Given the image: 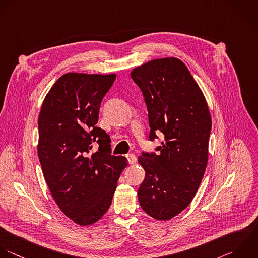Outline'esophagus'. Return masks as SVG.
I'll return each instance as SVG.
<instances>
[{"mask_svg":"<svg viewBox=\"0 0 258 258\" xmlns=\"http://www.w3.org/2000/svg\"><path fill=\"white\" fill-rule=\"evenodd\" d=\"M126 159H127V162H128L130 165H134L137 162V157L134 154H128L126 156Z\"/></svg>","mask_w":258,"mask_h":258,"instance_id":"esophagus-1","label":"esophagus"}]
</instances>
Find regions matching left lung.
<instances>
[{
  "label": "left lung",
  "mask_w": 258,
  "mask_h": 258,
  "mask_svg": "<svg viewBox=\"0 0 258 258\" xmlns=\"http://www.w3.org/2000/svg\"><path fill=\"white\" fill-rule=\"evenodd\" d=\"M149 111L150 140L164 135L160 153L138 159L146 177L138 196L143 210L157 220H170L192 202L208 163L212 126L205 96L178 58L149 61L135 69Z\"/></svg>",
  "instance_id": "8db88e82"
}]
</instances>
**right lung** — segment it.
<instances>
[{"label": "right lung", "mask_w": 258, "mask_h": 258, "mask_svg": "<svg viewBox=\"0 0 258 258\" xmlns=\"http://www.w3.org/2000/svg\"><path fill=\"white\" fill-rule=\"evenodd\" d=\"M115 77L62 75L45 96L38 118V157L45 181L60 210L81 226L106 213L127 166L126 158L110 155L109 136L96 126L100 102ZM93 141L99 151L87 157Z\"/></svg>", "instance_id": "1"}]
</instances>
